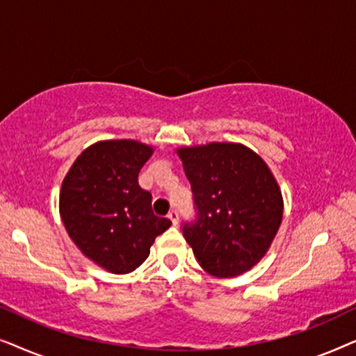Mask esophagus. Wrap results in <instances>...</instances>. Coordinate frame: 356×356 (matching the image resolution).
Instances as JSON below:
<instances>
[{
  "label": "esophagus",
  "instance_id": "obj_1",
  "mask_svg": "<svg viewBox=\"0 0 356 356\" xmlns=\"http://www.w3.org/2000/svg\"><path fill=\"white\" fill-rule=\"evenodd\" d=\"M168 218H170V220H172L173 225H177L178 218H179V213H178L177 211H170V212H168Z\"/></svg>",
  "mask_w": 356,
  "mask_h": 356
}]
</instances>
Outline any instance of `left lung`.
<instances>
[{
  "label": "left lung",
  "mask_w": 356,
  "mask_h": 356,
  "mask_svg": "<svg viewBox=\"0 0 356 356\" xmlns=\"http://www.w3.org/2000/svg\"><path fill=\"white\" fill-rule=\"evenodd\" d=\"M191 183L196 218L183 236L201 267L236 277L259 262L279 232L284 201L264 160L243 144L211 143L177 150Z\"/></svg>",
  "instance_id": "1"
}]
</instances>
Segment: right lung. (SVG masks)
I'll return each instance as SVG.
<instances>
[{
  "label": "right lung",
  "mask_w": 356,
  "mask_h": 356,
  "mask_svg": "<svg viewBox=\"0 0 356 356\" xmlns=\"http://www.w3.org/2000/svg\"><path fill=\"white\" fill-rule=\"evenodd\" d=\"M138 140H100L87 147L63 179L60 213L82 254L111 274H128L147 259L150 246L170 228L152 212V194L139 186L152 155Z\"/></svg>",
  "instance_id": "obj_1"
}]
</instances>
